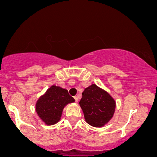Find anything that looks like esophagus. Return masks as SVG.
Here are the masks:
<instances>
[{
    "mask_svg": "<svg viewBox=\"0 0 157 157\" xmlns=\"http://www.w3.org/2000/svg\"><path fill=\"white\" fill-rule=\"evenodd\" d=\"M74 100H75V102H77V101H78V98H77V96H74Z\"/></svg>",
    "mask_w": 157,
    "mask_h": 157,
    "instance_id": "34e87169",
    "label": "esophagus"
}]
</instances>
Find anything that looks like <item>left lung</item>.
<instances>
[{"label":"left lung","instance_id":"left-lung-1","mask_svg":"<svg viewBox=\"0 0 157 157\" xmlns=\"http://www.w3.org/2000/svg\"><path fill=\"white\" fill-rule=\"evenodd\" d=\"M86 122L93 127H102L113 116L115 102L110 95L96 85L86 88L80 102Z\"/></svg>","mask_w":157,"mask_h":157}]
</instances>
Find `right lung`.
Wrapping results in <instances>:
<instances>
[{"label":"right lung","mask_w":157,"mask_h":157,"mask_svg":"<svg viewBox=\"0 0 157 157\" xmlns=\"http://www.w3.org/2000/svg\"><path fill=\"white\" fill-rule=\"evenodd\" d=\"M74 102V99L70 96L67 90L52 86L38 100L36 112L45 124L52 125L59 121L64 107Z\"/></svg>","instance_id":"1"}]
</instances>
